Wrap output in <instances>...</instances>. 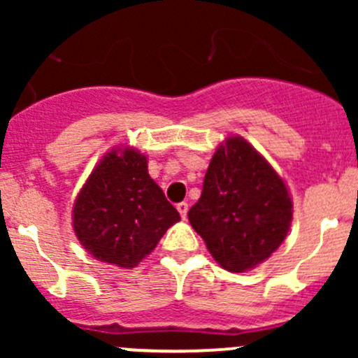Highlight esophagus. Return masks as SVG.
<instances>
[{
    "label": "esophagus",
    "mask_w": 358,
    "mask_h": 358,
    "mask_svg": "<svg viewBox=\"0 0 358 358\" xmlns=\"http://www.w3.org/2000/svg\"><path fill=\"white\" fill-rule=\"evenodd\" d=\"M176 209H178L180 216L185 220L187 218V211H189V204H187V202H180V204H176Z\"/></svg>",
    "instance_id": "esophagus-1"
}]
</instances>
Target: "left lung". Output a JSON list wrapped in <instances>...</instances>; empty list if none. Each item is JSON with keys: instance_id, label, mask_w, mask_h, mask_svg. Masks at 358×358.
Listing matches in <instances>:
<instances>
[{"instance_id": "left-lung-1", "label": "left lung", "mask_w": 358, "mask_h": 358, "mask_svg": "<svg viewBox=\"0 0 358 358\" xmlns=\"http://www.w3.org/2000/svg\"><path fill=\"white\" fill-rule=\"evenodd\" d=\"M292 202L282 178L241 136L220 145L189 222L229 272L265 262L286 239Z\"/></svg>"}]
</instances>
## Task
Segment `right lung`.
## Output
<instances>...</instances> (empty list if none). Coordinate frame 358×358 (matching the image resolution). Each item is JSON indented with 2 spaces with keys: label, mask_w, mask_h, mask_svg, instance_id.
I'll return each instance as SVG.
<instances>
[{
  "label": "right lung",
  "mask_w": 358,
  "mask_h": 358,
  "mask_svg": "<svg viewBox=\"0 0 358 358\" xmlns=\"http://www.w3.org/2000/svg\"><path fill=\"white\" fill-rule=\"evenodd\" d=\"M180 220L133 149L112 150L93 169L76 199L72 222L79 243L96 259L133 268Z\"/></svg>",
  "instance_id": "obj_1"
}]
</instances>
